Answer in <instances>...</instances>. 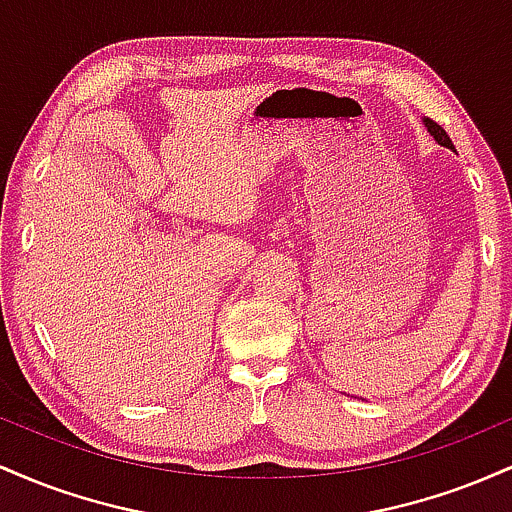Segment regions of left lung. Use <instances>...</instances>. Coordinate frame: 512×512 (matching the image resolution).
Returning <instances> with one entry per match:
<instances>
[{"label":"left lung","instance_id":"left-lung-1","mask_svg":"<svg viewBox=\"0 0 512 512\" xmlns=\"http://www.w3.org/2000/svg\"><path fill=\"white\" fill-rule=\"evenodd\" d=\"M424 127L428 129V134H431V137L436 139L440 146H445V149H455V146H452V142H450L448 132H445V129L440 127V125H436V122L428 120V117H424Z\"/></svg>","mask_w":512,"mask_h":512}]
</instances>
